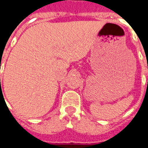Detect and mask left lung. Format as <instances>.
<instances>
[{"mask_svg":"<svg viewBox=\"0 0 148 148\" xmlns=\"http://www.w3.org/2000/svg\"><path fill=\"white\" fill-rule=\"evenodd\" d=\"M147 82H148V79H147Z\"/></svg>","mask_w":148,"mask_h":148,"instance_id":"1","label":"left lung"}]
</instances>
